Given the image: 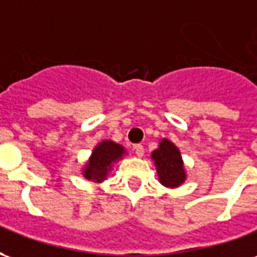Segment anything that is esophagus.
I'll return each instance as SVG.
<instances>
[{
	"instance_id": "esophagus-1",
	"label": "esophagus",
	"mask_w": 257,
	"mask_h": 257,
	"mask_svg": "<svg viewBox=\"0 0 257 257\" xmlns=\"http://www.w3.org/2000/svg\"><path fill=\"white\" fill-rule=\"evenodd\" d=\"M135 153H136V156L142 158V157L145 156V147L142 145H136L135 146Z\"/></svg>"
}]
</instances>
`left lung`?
<instances>
[{
  "label": "left lung",
  "mask_w": 257,
  "mask_h": 257,
  "mask_svg": "<svg viewBox=\"0 0 257 257\" xmlns=\"http://www.w3.org/2000/svg\"><path fill=\"white\" fill-rule=\"evenodd\" d=\"M158 180L168 189H178L187 180V171L184 167L182 153L169 139H161L158 147L151 153Z\"/></svg>",
  "instance_id": "8db88e82"
}]
</instances>
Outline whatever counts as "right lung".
I'll return each mask as SVG.
<instances>
[{
	"label": "right lung",
	"instance_id": "1",
	"mask_svg": "<svg viewBox=\"0 0 257 257\" xmlns=\"http://www.w3.org/2000/svg\"><path fill=\"white\" fill-rule=\"evenodd\" d=\"M128 154L122 145L112 140H101L93 147L88 160L81 168V175L93 183L104 182L114 169V165Z\"/></svg>",
	"mask_w": 257,
	"mask_h": 257
}]
</instances>
